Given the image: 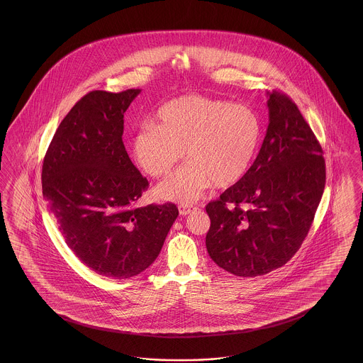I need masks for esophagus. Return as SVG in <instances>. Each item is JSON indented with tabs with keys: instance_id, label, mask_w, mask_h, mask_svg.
Here are the masks:
<instances>
[{
	"instance_id": "34e87169",
	"label": "esophagus",
	"mask_w": 363,
	"mask_h": 363,
	"mask_svg": "<svg viewBox=\"0 0 363 363\" xmlns=\"http://www.w3.org/2000/svg\"><path fill=\"white\" fill-rule=\"evenodd\" d=\"M196 208L194 206H187V205H181L179 206V214L181 216H187V214H190L191 211H194Z\"/></svg>"
}]
</instances>
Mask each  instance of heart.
I'll list each match as a JSON object with an SVG mask.
<instances>
[{
	"label": "heart",
	"instance_id": "obj_1",
	"mask_svg": "<svg viewBox=\"0 0 363 363\" xmlns=\"http://www.w3.org/2000/svg\"><path fill=\"white\" fill-rule=\"evenodd\" d=\"M133 137V155L146 174L166 176L185 157L190 161L157 187L162 199L182 203L201 197L213 184L240 182L261 143L258 114L242 104L199 94L182 96L157 113Z\"/></svg>",
	"mask_w": 363,
	"mask_h": 363
}]
</instances>
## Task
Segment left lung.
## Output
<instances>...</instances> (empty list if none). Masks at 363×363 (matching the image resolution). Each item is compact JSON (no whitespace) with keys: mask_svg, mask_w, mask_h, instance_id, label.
Returning <instances> with one entry per match:
<instances>
[{"mask_svg":"<svg viewBox=\"0 0 363 363\" xmlns=\"http://www.w3.org/2000/svg\"><path fill=\"white\" fill-rule=\"evenodd\" d=\"M266 94L269 125L253 165L206 206L210 258L246 278L267 274L297 253L326 182L322 147L297 105L279 91Z\"/></svg>","mask_w":363,"mask_h":363,"instance_id":"obj_1","label":"left lung"}]
</instances>
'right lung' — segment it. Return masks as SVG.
Listing matches in <instances>:
<instances>
[{
  "label": "right lung",
  "mask_w": 363,
  "mask_h": 363,
  "mask_svg": "<svg viewBox=\"0 0 363 363\" xmlns=\"http://www.w3.org/2000/svg\"><path fill=\"white\" fill-rule=\"evenodd\" d=\"M141 89L90 91L60 123L43 165V194L66 245L97 274L130 278L161 252L172 202L137 206L149 182L122 143L123 113Z\"/></svg>",
  "instance_id": "add662e5"
}]
</instances>
